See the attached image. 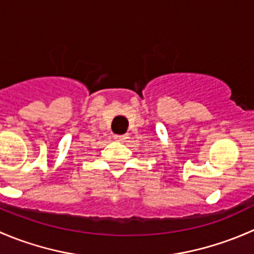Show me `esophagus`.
<instances>
[{
    "mask_svg": "<svg viewBox=\"0 0 254 254\" xmlns=\"http://www.w3.org/2000/svg\"><path fill=\"white\" fill-rule=\"evenodd\" d=\"M114 139L118 140V141L124 142L125 140L129 139V135H127V134H124V135H114Z\"/></svg>",
    "mask_w": 254,
    "mask_h": 254,
    "instance_id": "obj_1",
    "label": "esophagus"
}]
</instances>
